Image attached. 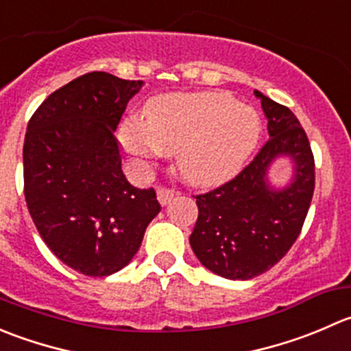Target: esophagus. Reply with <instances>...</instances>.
I'll return each instance as SVG.
<instances>
[{
    "mask_svg": "<svg viewBox=\"0 0 351 351\" xmlns=\"http://www.w3.org/2000/svg\"><path fill=\"white\" fill-rule=\"evenodd\" d=\"M175 197V190L166 189V186H161L158 190V200L161 202V206H166L168 202H171V199Z\"/></svg>",
    "mask_w": 351,
    "mask_h": 351,
    "instance_id": "1",
    "label": "esophagus"
}]
</instances>
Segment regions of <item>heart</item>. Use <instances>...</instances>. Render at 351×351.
I'll return each mask as SVG.
<instances>
[{
	"instance_id": "obj_1",
	"label": "heart",
	"mask_w": 351,
	"mask_h": 351,
	"mask_svg": "<svg viewBox=\"0 0 351 351\" xmlns=\"http://www.w3.org/2000/svg\"><path fill=\"white\" fill-rule=\"evenodd\" d=\"M261 130L258 114L228 94L178 93L152 99L145 123L128 118L120 141L135 158L176 152V168L186 182L214 185L243 166Z\"/></svg>"
}]
</instances>
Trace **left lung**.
Returning a JSON list of instances; mask_svg holds the SVG:
<instances>
[{
  "instance_id": "obj_1",
  "label": "left lung",
  "mask_w": 351,
  "mask_h": 351,
  "mask_svg": "<svg viewBox=\"0 0 351 351\" xmlns=\"http://www.w3.org/2000/svg\"><path fill=\"white\" fill-rule=\"evenodd\" d=\"M269 138L230 182L195 195L199 216L190 245L204 266L228 280H252L269 271L300 234L315 186L311 142L298 118L258 90ZM278 155L295 161L287 189L267 185V168Z\"/></svg>"
}]
</instances>
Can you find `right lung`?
Listing matches in <instances>:
<instances>
[{
  "label": "right lung",
  "instance_id": "right-lung-1",
  "mask_svg": "<svg viewBox=\"0 0 351 351\" xmlns=\"http://www.w3.org/2000/svg\"><path fill=\"white\" fill-rule=\"evenodd\" d=\"M142 80L90 71L54 90L23 142V193L49 250L85 276H110L137 254L161 206L121 171L114 130Z\"/></svg>",
  "mask_w": 351,
  "mask_h": 351
}]
</instances>
